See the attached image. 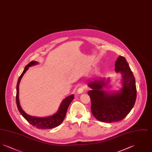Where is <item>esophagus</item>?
Here are the masks:
<instances>
[{
	"label": "esophagus",
	"mask_w": 152,
	"mask_h": 152,
	"mask_svg": "<svg viewBox=\"0 0 152 152\" xmlns=\"http://www.w3.org/2000/svg\"><path fill=\"white\" fill-rule=\"evenodd\" d=\"M84 91V88L83 87H79L77 89V93L79 94H82V93H83Z\"/></svg>",
	"instance_id": "esophagus-1"
}]
</instances>
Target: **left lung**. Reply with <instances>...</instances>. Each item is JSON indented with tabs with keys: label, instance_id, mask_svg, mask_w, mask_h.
<instances>
[{
	"label": "left lung",
	"instance_id": "8db88e82",
	"mask_svg": "<svg viewBox=\"0 0 152 152\" xmlns=\"http://www.w3.org/2000/svg\"><path fill=\"white\" fill-rule=\"evenodd\" d=\"M115 71L122 75L123 87L117 92H108L109 79H95L88 83V92L91 100V111L102 122L113 123L123 120L133 108L137 96L135 79L125 58L120 56L115 63Z\"/></svg>",
	"mask_w": 152,
	"mask_h": 152
}]
</instances>
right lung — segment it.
I'll return each instance as SVG.
<instances>
[{
	"label": "right lung",
	"mask_w": 152,
	"mask_h": 152,
	"mask_svg": "<svg viewBox=\"0 0 152 152\" xmlns=\"http://www.w3.org/2000/svg\"><path fill=\"white\" fill-rule=\"evenodd\" d=\"M38 64V62L36 61H32L28 64L26 65L24 68L23 72L21 75L19 77V79L17 83L16 86V101L18 109L22 115L23 117L32 125L35 126L38 129H52L55 127H56L60 125L63 121L65 118L66 111L74 99V95L71 94L68 97H66L65 99H64L61 102L58 111L53 115L52 116L47 117H38L29 116L27 115L23 109L20 105L19 100V87L20 80L24 74L27 71L29 67L32 65H36Z\"/></svg>",
	"instance_id": "obj_1"
}]
</instances>
